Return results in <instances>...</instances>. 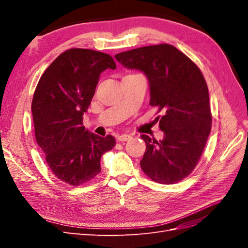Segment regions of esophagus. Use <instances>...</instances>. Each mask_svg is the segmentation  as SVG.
Returning a JSON list of instances; mask_svg holds the SVG:
<instances>
[{
    "label": "esophagus",
    "mask_w": 248,
    "mask_h": 248,
    "mask_svg": "<svg viewBox=\"0 0 248 248\" xmlns=\"http://www.w3.org/2000/svg\"><path fill=\"white\" fill-rule=\"evenodd\" d=\"M131 139H132V137L129 136V134H126V133L121 134V136L118 137V140L119 141H126V140H129Z\"/></svg>",
    "instance_id": "34e87169"
}]
</instances>
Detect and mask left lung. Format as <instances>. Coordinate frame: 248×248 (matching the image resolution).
I'll return each instance as SVG.
<instances>
[{
  "label": "left lung",
  "instance_id": "1",
  "mask_svg": "<svg viewBox=\"0 0 248 248\" xmlns=\"http://www.w3.org/2000/svg\"><path fill=\"white\" fill-rule=\"evenodd\" d=\"M117 61L126 68L146 74L150 85V106L164 132L162 140L141 134L146 152L142 171L160 184H175L197 167L211 131L209 91L196 63L170 44L162 43L120 52Z\"/></svg>",
  "mask_w": 248,
  "mask_h": 248
}]
</instances>
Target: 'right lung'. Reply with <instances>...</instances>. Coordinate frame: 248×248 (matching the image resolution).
<instances>
[{
	"instance_id": "add662e5",
	"label": "right lung",
	"mask_w": 248,
	"mask_h": 248,
	"mask_svg": "<svg viewBox=\"0 0 248 248\" xmlns=\"http://www.w3.org/2000/svg\"><path fill=\"white\" fill-rule=\"evenodd\" d=\"M109 55L86 48L62 52L41 76L32 100L35 138L50 170L61 181L79 186L101 171V156L116 145L82 125L106 69H116Z\"/></svg>"
}]
</instances>
